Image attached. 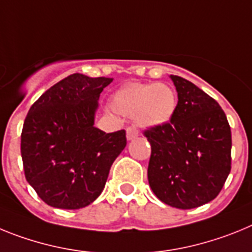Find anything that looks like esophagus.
<instances>
[{
	"label": "esophagus",
	"mask_w": 252,
	"mask_h": 252,
	"mask_svg": "<svg viewBox=\"0 0 252 252\" xmlns=\"http://www.w3.org/2000/svg\"><path fill=\"white\" fill-rule=\"evenodd\" d=\"M138 129L135 128V126H128V128H126V138H128V141L135 139L138 137Z\"/></svg>",
	"instance_id": "obj_1"
}]
</instances>
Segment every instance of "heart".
<instances>
[{"instance_id": "1", "label": "heart", "mask_w": 252, "mask_h": 252, "mask_svg": "<svg viewBox=\"0 0 252 252\" xmlns=\"http://www.w3.org/2000/svg\"><path fill=\"white\" fill-rule=\"evenodd\" d=\"M111 106L117 113L134 117L138 126H159L174 117L176 95L165 84L130 82L114 93Z\"/></svg>"}]
</instances>
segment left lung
I'll list each match as a JSON object with an SVG mask.
<instances>
[{
  "label": "left lung",
  "mask_w": 252,
  "mask_h": 252,
  "mask_svg": "<svg viewBox=\"0 0 252 252\" xmlns=\"http://www.w3.org/2000/svg\"><path fill=\"white\" fill-rule=\"evenodd\" d=\"M178 105L168 123L144 130L151 144L148 183L165 204L191 209L213 200L231 171V128L213 97L170 76Z\"/></svg>",
  "instance_id": "1"
}]
</instances>
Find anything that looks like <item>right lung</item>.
I'll return each mask as SVG.
<instances>
[{
    "mask_svg": "<svg viewBox=\"0 0 252 252\" xmlns=\"http://www.w3.org/2000/svg\"><path fill=\"white\" fill-rule=\"evenodd\" d=\"M111 81L71 74L47 90L26 115L21 132L25 178L50 207L91 204L126 146L124 129L105 133L94 126L100 94Z\"/></svg>",
    "mask_w": 252,
    "mask_h": 252,
    "instance_id": "1",
    "label": "right lung"
}]
</instances>
